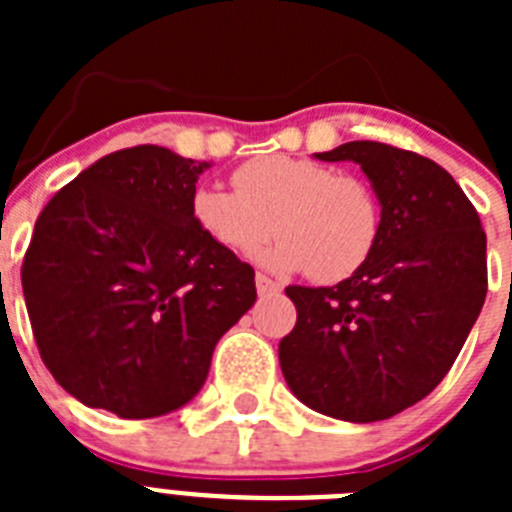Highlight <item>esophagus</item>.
Segmentation results:
<instances>
[{"instance_id": "esophagus-1", "label": "esophagus", "mask_w": 512, "mask_h": 512, "mask_svg": "<svg viewBox=\"0 0 512 512\" xmlns=\"http://www.w3.org/2000/svg\"><path fill=\"white\" fill-rule=\"evenodd\" d=\"M256 289H259V295H271V292H279V284L266 274H256Z\"/></svg>"}]
</instances>
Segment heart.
<instances>
[{
    "mask_svg": "<svg viewBox=\"0 0 512 512\" xmlns=\"http://www.w3.org/2000/svg\"><path fill=\"white\" fill-rule=\"evenodd\" d=\"M233 189L200 184L189 200L192 223L215 246L264 253L277 271H307L315 282L354 277L382 235V202L366 179L302 156H259L233 171Z\"/></svg>",
    "mask_w": 512,
    "mask_h": 512,
    "instance_id": "b5f03b06",
    "label": "heart"
}]
</instances>
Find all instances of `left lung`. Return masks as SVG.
Instances as JSON below:
<instances>
[{"label": "left lung", "mask_w": 512, "mask_h": 512, "mask_svg": "<svg viewBox=\"0 0 512 512\" xmlns=\"http://www.w3.org/2000/svg\"><path fill=\"white\" fill-rule=\"evenodd\" d=\"M320 161H356L382 202L372 259L336 287H287L297 323L279 341L289 390L351 423L431 395L487 295V235L446 169L413 151L351 140Z\"/></svg>", "instance_id": "left-lung-1"}]
</instances>
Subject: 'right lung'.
I'll return each mask as SVG.
<instances>
[{"mask_svg":"<svg viewBox=\"0 0 512 512\" xmlns=\"http://www.w3.org/2000/svg\"><path fill=\"white\" fill-rule=\"evenodd\" d=\"M205 169L169 148H122L40 212L22 259L27 315L48 372L89 408L135 420L182 408L256 302L251 266L192 223Z\"/></svg>","mask_w":512,"mask_h":512,"instance_id":"1","label":"right lung"}]
</instances>
